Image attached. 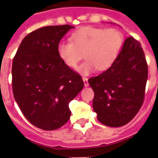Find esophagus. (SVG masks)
Listing matches in <instances>:
<instances>
[{
	"instance_id": "1",
	"label": "esophagus",
	"mask_w": 158,
	"mask_h": 158,
	"mask_svg": "<svg viewBox=\"0 0 158 158\" xmlns=\"http://www.w3.org/2000/svg\"><path fill=\"white\" fill-rule=\"evenodd\" d=\"M83 81H84V85L85 87H88L89 86V82H88V78L87 77H83Z\"/></svg>"
}]
</instances>
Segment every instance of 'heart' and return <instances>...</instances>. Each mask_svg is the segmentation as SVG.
<instances>
[{
	"label": "heart",
	"mask_w": 158,
	"mask_h": 158,
	"mask_svg": "<svg viewBox=\"0 0 158 158\" xmlns=\"http://www.w3.org/2000/svg\"><path fill=\"white\" fill-rule=\"evenodd\" d=\"M70 40L58 44V57L67 66L75 69L85 53L87 60L78 68V72L83 75H89L97 69H109L118 58L124 43L120 31L94 27L76 31Z\"/></svg>",
	"instance_id": "obj_1"
}]
</instances>
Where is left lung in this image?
<instances>
[{"mask_svg": "<svg viewBox=\"0 0 158 158\" xmlns=\"http://www.w3.org/2000/svg\"><path fill=\"white\" fill-rule=\"evenodd\" d=\"M147 77V63L140 43L127 38L115 63L89 79L98 120L111 127L128 123L143 104Z\"/></svg>", "mask_w": 158, "mask_h": 158, "instance_id": "left-lung-1", "label": "left lung"}]
</instances>
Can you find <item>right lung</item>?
Listing matches in <instances>:
<instances>
[{"label":"right lung","mask_w":158,"mask_h":158,"mask_svg":"<svg viewBox=\"0 0 158 158\" xmlns=\"http://www.w3.org/2000/svg\"><path fill=\"white\" fill-rule=\"evenodd\" d=\"M73 26H47L24 37L13 58L14 98L27 120L53 131L68 122L69 102L84 87L81 77L58 57L57 48Z\"/></svg>","instance_id":"1"}]
</instances>
